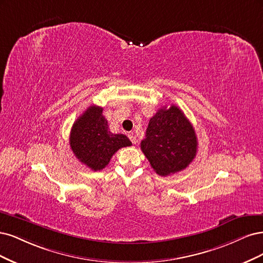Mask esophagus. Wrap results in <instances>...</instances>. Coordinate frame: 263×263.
<instances>
[{
    "mask_svg": "<svg viewBox=\"0 0 263 263\" xmlns=\"http://www.w3.org/2000/svg\"><path fill=\"white\" fill-rule=\"evenodd\" d=\"M129 139H130V141L133 143V144H137V138H135L134 137V135L133 134H129Z\"/></svg>",
    "mask_w": 263,
    "mask_h": 263,
    "instance_id": "esophagus-1",
    "label": "esophagus"
}]
</instances>
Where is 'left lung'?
Wrapping results in <instances>:
<instances>
[{"label": "left lung", "instance_id": "obj_1", "mask_svg": "<svg viewBox=\"0 0 263 263\" xmlns=\"http://www.w3.org/2000/svg\"><path fill=\"white\" fill-rule=\"evenodd\" d=\"M141 149L157 175L181 172L197 155L196 131L177 106L162 108L151 118Z\"/></svg>", "mask_w": 263, "mask_h": 263}]
</instances>
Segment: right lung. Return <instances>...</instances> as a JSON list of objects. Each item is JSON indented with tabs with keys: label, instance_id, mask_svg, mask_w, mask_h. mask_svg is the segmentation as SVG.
Masks as SVG:
<instances>
[{
	"label": "right lung",
	"instance_id": "1",
	"mask_svg": "<svg viewBox=\"0 0 263 263\" xmlns=\"http://www.w3.org/2000/svg\"><path fill=\"white\" fill-rule=\"evenodd\" d=\"M108 128L103 108L92 105L71 129L70 146L75 157L94 172L104 169L118 149L132 145L124 134L111 133Z\"/></svg>",
	"mask_w": 263,
	"mask_h": 263
}]
</instances>
